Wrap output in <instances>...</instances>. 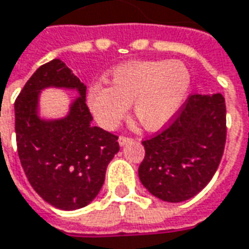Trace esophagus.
Instances as JSON below:
<instances>
[{
  "instance_id": "1",
  "label": "esophagus",
  "mask_w": 249,
  "mask_h": 249,
  "mask_svg": "<svg viewBox=\"0 0 249 249\" xmlns=\"http://www.w3.org/2000/svg\"><path fill=\"white\" fill-rule=\"evenodd\" d=\"M128 142H131V139L126 138V136H120V138H118V144H120V146H125Z\"/></svg>"
}]
</instances>
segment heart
Listing matches in <instances>:
<instances>
[{
	"label": "heart",
	"instance_id": "heart-1",
	"mask_svg": "<svg viewBox=\"0 0 249 249\" xmlns=\"http://www.w3.org/2000/svg\"><path fill=\"white\" fill-rule=\"evenodd\" d=\"M110 86L95 83L89 89V111L103 129L113 131L126 117L142 128L158 131L181 110L191 91L192 76L181 61H128L109 72Z\"/></svg>",
	"mask_w": 249,
	"mask_h": 249
}]
</instances>
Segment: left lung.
<instances>
[{
    "label": "left lung",
    "instance_id": "left-lung-1",
    "mask_svg": "<svg viewBox=\"0 0 249 249\" xmlns=\"http://www.w3.org/2000/svg\"><path fill=\"white\" fill-rule=\"evenodd\" d=\"M226 140V106L221 94H194L163 132L144 140L139 178L163 202L180 203L202 191L221 162Z\"/></svg>",
    "mask_w": 249,
    "mask_h": 249
}]
</instances>
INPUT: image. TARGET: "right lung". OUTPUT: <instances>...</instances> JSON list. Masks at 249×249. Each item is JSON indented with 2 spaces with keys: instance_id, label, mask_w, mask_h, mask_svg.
Masks as SVG:
<instances>
[{
  "instance_id": "add662e5",
  "label": "right lung",
  "mask_w": 249,
  "mask_h": 249,
  "mask_svg": "<svg viewBox=\"0 0 249 249\" xmlns=\"http://www.w3.org/2000/svg\"><path fill=\"white\" fill-rule=\"evenodd\" d=\"M46 88L78 91L67 116L40 117V92ZM86 89L65 62L55 58L35 71L15 102L21 166L32 188L55 209L77 210L92 202L109 162L120 150L116 135L91 125Z\"/></svg>"
}]
</instances>
